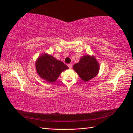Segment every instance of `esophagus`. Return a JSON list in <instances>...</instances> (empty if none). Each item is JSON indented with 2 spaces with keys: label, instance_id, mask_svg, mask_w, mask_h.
<instances>
[{
  "label": "esophagus",
  "instance_id": "obj_1",
  "mask_svg": "<svg viewBox=\"0 0 133 133\" xmlns=\"http://www.w3.org/2000/svg\"><path fill=\"white\" fill-rule=\"evenodd\" d=\"M67 66H68V67H69V69H71L72 68V64H67Z\"/></svg>",
  "mask_w": 133,
  "mask_h": 133
}]
</instances>
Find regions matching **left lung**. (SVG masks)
Here are the masks:
<instances>
[{"label": "left lung", "mask_w": 133, "mask_h": 133, "mask_svg": "<svg viewBox=\"0 0 133 133\" xmlns=\"http://www.w3.org/2000/svg\"><path fill=\"white\" fill-rule=\"evenodd\" d=\"M73 69L84 82L91 79L98 74L99 64L94 56L84 55L78 63L73 66Z\"/></svg>", "instance_id": "1"}]
</instances>
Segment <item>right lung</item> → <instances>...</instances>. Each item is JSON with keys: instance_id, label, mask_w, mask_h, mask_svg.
Instances as JSON below:
<instances>
[{"instance_id": "add662e5", "label": "right lung", "mask_w": 133, "mask_h": 133, "mask_svg": "<svg viewBox=\"0 0 133 133\" xmlns=\"http://www.w3.org/2000/svg\"><path fill=\"white\" fill-rule=\"evenodd\" d=\"M35 67L39 77L49 83L54 82L62 71L69 69L62 61L47 54H44L38 57Z\"/></svg>"}]
</instances>
